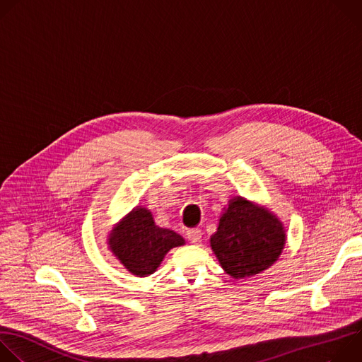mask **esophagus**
Segmentation results:
<instances>
[{
    "label": "esophagus",
    "mask_w": 362,
    "mask_h": 362,
    "mask_svg": "<svg viewBox=\"0 0 362 362\" xmlns=\"http://www.w3.org/2000/svg\"><path fill=\"white\" fill-rule=\"evenodd\" d=\"M187 239L192 242V243H199L202 240V230L199 228H193V229H189L187 230Z\"/></svg>",
    "instance_id": "obj_1"
}]
</instances>
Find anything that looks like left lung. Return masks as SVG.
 I'll use <instances>...</instances> for the list:
<instances>
[{
	"instance_id": "1",
	"label": "left lung",
	"mask_w": 362,
	"mask_h": 362,
	"mask_svg": "<svg viewBox=\"0 0 362 362\" xmlns=\"http://www.w3.org/2000/svg\"><path fill=\"white\" fill-rule=\"evenodd\" d=\"M286 242L282 222L264 206L240 196L229 200L211 246L221 267L235 279L249 278L278 261Z\"/></svg>"
}]
</instances>
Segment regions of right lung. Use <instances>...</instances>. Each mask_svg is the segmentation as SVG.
Listing matches in <instances>:
<instances>
[{"label":"right lung","instance_id":"obj_1","mask_svg":"<svg viewBox=\"0 0 362 362\" xmlns=\"http://www.w3.org/2000/svg\"><path fill=\"white\" fill-rule=\"evenodd\" d=\"M107 243L130 274L144 278L160 267L170 249L185 245V239L156 226L151 212L137 206L112 229Z\"/></svg>","mask_w":362,"mask_h":362}]
</instances>
